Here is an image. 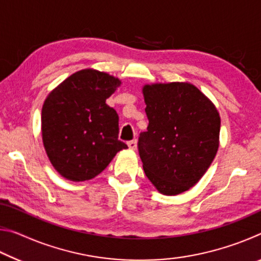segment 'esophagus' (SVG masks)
<instances>
[{
	"label": "esophagus",
	"mask_w": 261,
	"mask_h": 261,
	"mask_svg": "<svg viewBox=\"0 0 261 261\" xmlns=\"http://www.w3.org/2000/svg\"><path fill=\"white\" fill-rule=\"evenodd\" d=\"M127 146H129L130 149H136L137 148V140L134 139V140L127 141Z\"/></svg>",
	"instance_id": "1"
}]
</instances>
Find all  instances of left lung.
Returning a JSON list of instances; mask_svg holds the SVG:
<instances>
[{
	"label": "left lung",
	"instance_id": "obj_1",
	"mask_svg": "<svg viewBox=\"0 0 261 261\" xmlns=\"http://www.w3.org/2000/svg\"><path fill=\"white\" fill-rule=\"evenodd\" d=\"M148 117L138 151L147 178L159 192L175 196L198 183L219 148L220 116L214 105L189 83L143 88Z\"/></svg>",
	"mask_w": 261,
	"mask_h": 261
}]
</instances>
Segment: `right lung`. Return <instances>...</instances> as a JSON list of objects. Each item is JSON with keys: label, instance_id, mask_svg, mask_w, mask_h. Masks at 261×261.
Listing matches in <instances>:
<instances>
[{"label": "right lung", "instance_id": "obj_1", "mask_svg": "<svg viewBox=\"0 0 261 261\" xmlns=\"http://www.w3.org/2000/svg\"><path fill=\"white\" fill-rule=\"evenodd\" d=\"M120 79L96 70L73 73L47 96L41 113L43 146L55 169L82 182L99 175L126 145L118 115L106 103Z\"/></svg>", "mask_w": 261, "mask_h": 261}]
</instances>
